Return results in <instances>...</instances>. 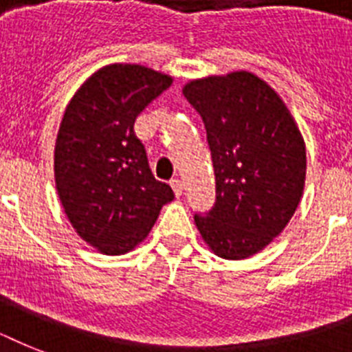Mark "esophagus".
<instances>
[{"mask_svg": "<svg viewBox=\"0 0 352 352\" xmlns=\"http://www.w3.org/2000/svg\"><path fill=\"white\" fill-rule=\"evenodd\" d=\"M171 188H173V192H175L177 197H181L182 192H184V186H182V181H179V179H171Z\"/></svg>", "mask_w": 352, "mask_h": 352, "instance_id": "34e87169", "label": "esophagus"}]
</instances>
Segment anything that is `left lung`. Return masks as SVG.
<instances>
[{"instance_id":"left-lung-1","label":"left lung","mask_w":352,"mask_h":352,"mask_svg":"<svg viewBox=\"0 0 352 352\" xmlns=\"http://www.w3.org/2000/svg\"><path fill=\"white\" fill-rule=\"evenodd\" d=\"M182 95L206 127L215 204L195 214L204 243L223 259H245L278 237L303 195L305 142L281 96L246 71L188 82Z\"/></svg>"}]
</instances>
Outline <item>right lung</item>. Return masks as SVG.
Returning a JSON list of instances; mask_svg holds the SVG:
<instances>
[{"label":"right lung","instance_id":"obj_1","mask_svg":"<svg viewBox=\"0 0 352 352\" xmlns=\"http://www.w3.org/2000/svg\"><path fill=\"white\" fill-rule=\"evenodd\" d=\"M173 78L135 63L91 74L69 102L54 146V181L76 234L120 256L146 239L173 190L157 181L133 131L135 120Z\"/></svg>","mask_w":352,"mask_h":352}]
</instances>
